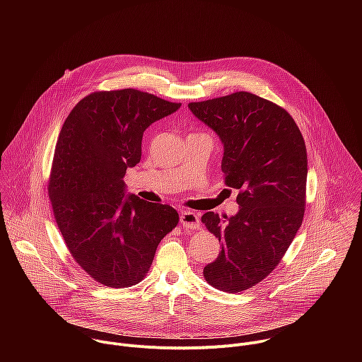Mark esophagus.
Masks as SVG:
<instances>
[{
    "mask_svg": "<svg viewBox=\"0 0 362 362\" xmlns=\"http://www.w3.org/2000/svg\"><path fill=\"white\" fill-rule=\"evenodd\" d=\"M180 223L183 225V228L186 229H199L200 226V219L199 215H196L194 212L190 211H185L180 215Z\"/></svg>",
    "mask_w": 362,
    "mask_h": 362,
    "instance_id": "34e87169",
    "label": "esophagus"
}]
</instances>
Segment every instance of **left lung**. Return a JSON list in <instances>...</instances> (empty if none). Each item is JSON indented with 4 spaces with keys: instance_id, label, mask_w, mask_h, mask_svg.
<instances>
[{
    "instance_id": "obj_1",
    "label": "left lung",
    "mask_w": 362,
    "mask_h": 362,
    "mask_svg": "<svg viewBox=\"0 0 362 362\" xmlns=\"http://www.w3.org/2000/svg\"><path fill=\"white\" fill-rule=\"evenodd\" d=\"M189 109L219 136L225 185L239 190L235 216H202L222 243L203 276L221 291L240 292L276 268L302 225L305 141L285 109L247 91L189 103Z\"/></svg>"
}]
</instances>
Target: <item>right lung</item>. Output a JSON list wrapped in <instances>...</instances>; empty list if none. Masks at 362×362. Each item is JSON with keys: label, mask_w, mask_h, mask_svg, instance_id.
<instances>
[{"label": "right lung", "mask_w": 362, "mask_h": 362, "mask_svg": "<svg viewBox=\"0 0 362 362\" xmlns=\"http://www.w3.org/2000/svg\"><path fill=\"white\" fill-rule=\"evenodd\" d=\"M179 109L134 88L94 91L62 127L48 194L70 253L103 285L139 284L179 222L172 206L126 194L123 180L140 162L144 130Z\"/></svg>", "instance_id": "right-lung-1"}]
</instances>
